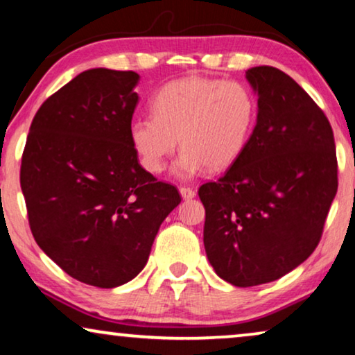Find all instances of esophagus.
<instances>
[{
    "label": "esophagus",
    "instance_id": "34e87169",
    "mask_svg": "<svg viewBox=\"0 0 355 355\" xmlns=\"http://www.w3.org/2000/svg\"><path fill=\"white\" fill-rule=\"evenodd\" d=\"M179 192H181L184 200H189V198L196 197V191H193V189H191V187H179Z\"/></svg>",
    "mask_w": 355,
    "mask_h": 355
}]
</instances>
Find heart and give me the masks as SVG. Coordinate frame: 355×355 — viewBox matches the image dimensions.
Segmentation results:
<instances>
[{"mask_svg": "<svg viewBox=\"0 0 355 355\" xmlns=\"http://www.w3.org/2000/svg\"><path fill=\"white\" fill-rule=\"evenodd\" d=\"M152 114L129 125L130 144L140 164L162 173L181 145L174 171L192 176L203 166L221 171L244 152L259 105L249 87L236 80L187 77L169 82L153 96Z\"/></svg>", "mask_w": 355, "mask_h": 355, "instance_id": "obj_1", "label": "heart"}]
</instances>
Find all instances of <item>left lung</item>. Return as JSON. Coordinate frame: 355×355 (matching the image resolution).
Listing matches in <instances>:
<instances>
[{
	"mask_svg": "<svg viewBox=\"0 0 355 355\" xmlns=\"http://www.w3.org/2000/svg\"><path fill=\"white\" fill-rule=\"evenodd\" d=\"M259 95L249 144L216 182L198 189L213 270L237 288L279 279L312 255L338 191L333 129L294 79L245 72Z\"/></svg>",
	"mask_w": 355,
	"mask_h": 355,
	"instance_id": "left-lung-1",
	"label": "left lung"
}]
</instances>
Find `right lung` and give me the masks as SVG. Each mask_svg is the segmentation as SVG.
Masks as SVG:
<instances>
[{"instance_id": "right-lung-1", "label": "right lung", "mask_w": 355, "mask_h": 355, "mask_svg": "<svg viewBox=\"0 0 355 355\" xmlns=\"http://www.w3.org/2000/svg\"><path fill=\"white\" fill-rule=\"evenodd\" d=\"M139 74L96 67L43 101L28 130L21 189L37 244L80 283L116 288L147 265L181 203L140 166L129 125Z\"/></svg>"}]
</instances>
